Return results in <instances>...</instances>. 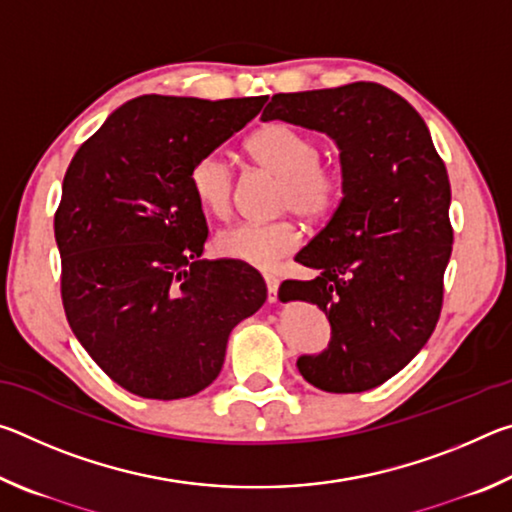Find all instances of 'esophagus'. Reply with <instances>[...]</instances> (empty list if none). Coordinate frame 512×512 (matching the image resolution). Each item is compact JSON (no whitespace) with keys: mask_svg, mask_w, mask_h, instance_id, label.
<instances>
[{"mask_svg":"<svg viewBox=\"0 0 512 512\" xmlns=\"http://www.w3.org/2000/svg\"><path fill=\"white\" fill-rule=\"evenodd\" d=\"M264 282H266V289H268V302H275L277 300V289H280V280H277L275 275H264Z\"/></svg>","mask_w":512,"mask_h":512,"instance_id":"obj_1","label":"esophagus"}]
</instances>
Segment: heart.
<instances>
[{
  "mask_svg": "<svg viewBox=\"0 0 512 512\" xmlns=\"http://www.w3.org/2000/svg\"><path fill=\"white\" fill-rule=\"evenodd\" d=\"M246 149L259 167L280 178V210L296 212L305 221H323L339 205L343 178L332 164L320 162V144L311 133L277 121L250 135ZM189 187L203 210L225 216L232 207L235 173L221 153H205L189 171ZM214 246L223 257L271 268L296 253L300 230L291 221L235 223L216 232Z\"/></svg>",
  "mask_w": 512,
  "mask_h": 512,
  "instance_id": "b5f03b06",
  "label": "heart"
}]
</instances>
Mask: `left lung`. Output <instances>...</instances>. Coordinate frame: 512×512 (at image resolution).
Returning <instances> with one entry per match:
<instances>
[{"instance_id":"left-lung-1","label":"left lung","mask_w":512,"mask_h":512,"mask_svg":"<svg viewBox=\"0 0 512 512\" xmlns=\"http://www.w3.org/2000/svg\"><path fill=\"white\" fill-rule=\"evenodd\" d=\"M262 119L327 133L341 151V203L296 255L318 275L280 293L314 302L332 325L327 350L298 359L300 375L327 393L370 391L424 348L443 309L445 162L418 110L379 83L275 94Z\"/></svg>"}]
</instances>
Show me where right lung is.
I'll list each match as a JSON object with an SVG mask.
<instances>
[{"label":"right lung","instance_id":"right-lung-1","mask_svg":"<svg viewBox=\"0 0 512 512\" xmlns=\"http://www.w3.org/2000/svg\"><path fill=\"white\" fill-rule=\"evenodd\" d=\"M264 103L144 94L69 162L54 219L65 316L128 393L180 400L203 391L219 377L232 327L264 305L253 266L201 259L207 223L189 187L194 162Z\"/></svg>","mask_w":512,"mask_h":512}]
</instances>
